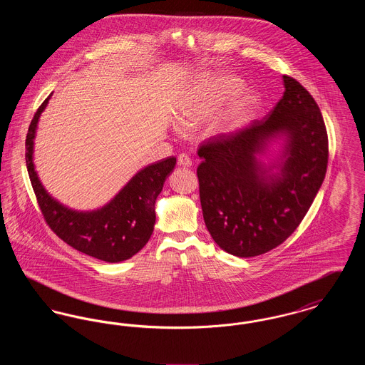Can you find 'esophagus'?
I'll return each mask as SVG.
<instances>
[{"instance_id":"1","label":"esophagus","mask_w":365,"mask_h":365,"mask_svg":"<svg viewBox=\"0 0 365 365\" xmlns=\"http://www.w3.org/2000/svg\"><path fill=\"white\" fill-rule=\"evenodd\" d=\"M178 165L189 168V167H191L190 157L187 156V155H180V156L178 157Z\"/></svg>"}]
</instances>
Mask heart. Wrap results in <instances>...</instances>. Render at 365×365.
Segmentation results:
<instances>
[{
	"label": "heart",
	"mask_w": 365,
	"mask_h": 365,
	"mask_svg": "<svg viewBox=\"0 0 365 365\" xmlns=\"http://www.w3.org/2000/svg\"><path fill=\"white\" fill-rule=\"evenodd\" d=\"M238 78H215L200 82L186 91L176 106V119L182 127H195L210 119L231 98L243 90ZM261 97L256 93H245L209 125V134L219 137L235 131L253 118L260 109Z\"/></svg>",
	"instance_id": "b5f03b06"
}]
</instances>
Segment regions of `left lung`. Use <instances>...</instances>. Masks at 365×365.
Segmentation results:
<instances>
[{"label": "left lung", "instance_id": "obj_1", "mask_svg": "<svg viewBox=\"0 0 365 365\" xmlns=\"http://www.w3.org/2000/svg\"><path fill=\"white\" fill-rule=\"evenodd\" d=\"M284 93L262 120L200 148L197 175L205 226L237 257H255L284 242L320 189L329 139L312 96L283 75Z\"/></svg>", "mask_w": 365, "mask_h": 365}]
</instances>
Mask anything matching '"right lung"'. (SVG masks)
Segmentation results:
<instances>
[{"instance_id": "right-lung-1", "label": "right lung", "mask_w": 365, "mask_h": 365, "mask_svg": "<svg viewBox=\"0 0 365 365\" xmlns=\"http://www.w3.org/2000/svg\"><path fill=\"white\" fill-rule=\"evenodd\" d=\"M53 93L35 112L26 139V164L45 220L73 249L106 262L128 260L148 243L156 223V200L176 158L167 157L142 168L103 207L72 209L56 200L42 185L34 164V139L42 112Z\"/></svg>"}]
</instances>
